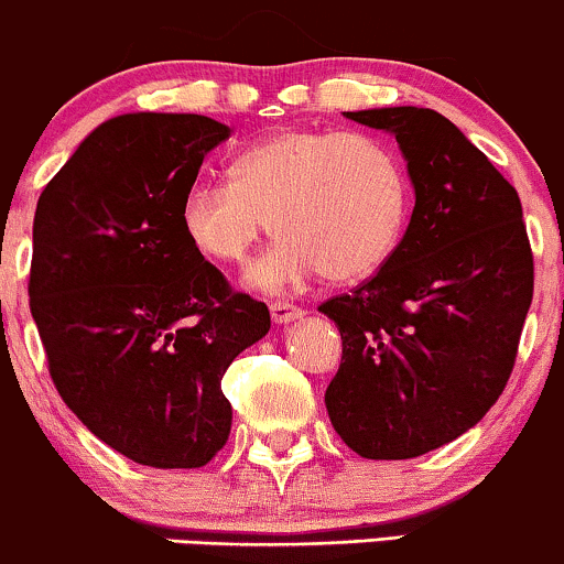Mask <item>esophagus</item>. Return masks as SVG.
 Wrapping results in <instances>:
<instances>
[{
    "label": "esophagus",
    "instance_id": "34e87169",
    "mask_svg": "<svg viewBox=\"0 0 564 564\" xmlns=\"http://www.w3.org/2000/svg\"><path fill=\"white\" fill-rule=\"evenodd\" d=\"M271 308V319H274V323H293V319H299V317H304V312H301L299 306H293V304H288V301H274V304L269 306Z\"/></svg>",
    "mask_w": 564,
    "mask_h": 564
}]
</instances>
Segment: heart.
<instances>
[{"mask_svg":"<svg viewBox=\"0 0 564 564\" xmlns=\"http://www.w3.org/2000/svg\"><path fill=\"white\" fill-rule=\"evenodd\" d=\"M411 212L405 163L387 139L362 131L284 129L241 150L231 180L196 177L180 228L204 258L245 263L271 228L280 239L247 271L263 293L314 276H371L395 252Z\"/></svg>","mask_w":564,"mask_h":564,"instance_id":"heart-1","label":"heart"}]
</instances>
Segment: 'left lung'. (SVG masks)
Wrapping results in <instances>:
<instances>
[{"label":"left lung","mask_w":564,"mask_h":564,"mask_svg":"<svg viewBox=\"0 0 564 564\" xmlns=\"http://www.w3.org/2000/svg\"><path fill=\"white\" fill-rule=\"evenodd\" d=\"M344 115L395 137L416 202L377 274L319 306L344 347L325 405L360 457H420L474 427L511 377L532 301L522 202L441 112Z\"/></svg>","instance_id":"1"}]
</instances>
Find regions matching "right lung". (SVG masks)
I'll list each match as a JSON object with an SVG mask.
<instances>
[{
  "label": "right lung",
  "instance_id": "right-lung-1",
  "mask_svg": "<svg viewBox=\"0 0 564 564\" xmlns=\"http://www.w3.org/2000/svg\"><path fill=\"white\" fill-rule=\"evenodd\" d=\"M228 137L204 115H118L34 212L29 306L53 384L96 438L150 468H202L226 446L220 379L271 328L180 228L185 187Z\"/></svg>",
  "mask_w": 564,
  "mask_h": 564
}]
</instances>
